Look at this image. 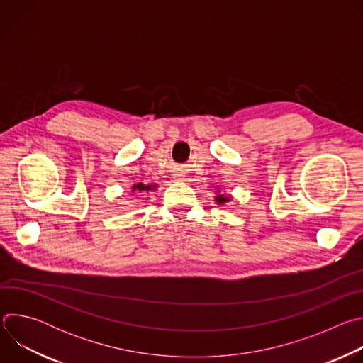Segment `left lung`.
<instances>
[{
    "label": "left lung",
    "instance_id": "obj_1",
    "mask_svg": "<svg viewBox=\"0 0 363 363\" xmlns=\"http://www.w3.org/2000/svg\"><path fill=\"white\" fill-rule=\"evenodd\" d=\"M216 201H217L218 203H224V202L230 201V198H227V196H223V195H218V196H216Z\"/></svg>",
    "mask_w": 363,
    "mask_h": 363
}]
</instances>
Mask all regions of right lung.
I'll list each match as a JSON object with an SVG mask.
<instances>
[{
    "instance_id": "right-lung-1",
    "label": "right lung",
    "mask_w": 363,
    "mask_h": 363,
    "mask_svg": "<svg viewBox=\"0 0 363 363\" xmlns=\"http://www.w3.org/2000/svg\"><path fill=\"white\" fill-rule=\"evenodd\" d=\"M152 185H145V184H138L133 185V191H150Z\"/></svg>"
}]
</instances>
